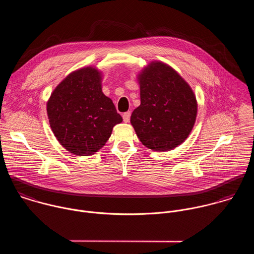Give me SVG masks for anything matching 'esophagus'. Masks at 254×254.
<instances>
[{
    "instance_id": "obj_1",
    "label": "esophagus",
    "mask_w": 254,
    "mask_h": 254,
    "mask_svg": "<svg viewBox=\"0 0 254 254\" xmlns=\"http://www.w3.org/2000/svg\"><path fill=\"white\" fill-rule=\"evenodd\" d=\"M130 117H131V112H130V111H127V112H125V113L123 114V121H124L125 123L129 122V120H130Z\"/></svg>"
}]
</instances>
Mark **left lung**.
<instances>
[{"label": "left lung", "mask_w": 254, "mask_h": 254, "mask_svg": "<svg viewBox=\"0 0 254 254\" xmlns=\"http://www.w3.org/2000/svg\"><path fill=\"white\" fill-rule=\"evenodd\" d=\"M141 105L131 124L143 145L171 150L188 138L196 118L197 104L189 84L169 65L152 62L139 74Z\"/></svg>", "instance_id": "obj_1"}]
</instances>
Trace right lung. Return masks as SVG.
<instances>
[{
    "label": "right lung",
    "instance_id": "right-lung-1",
    "mask_svg": "<svg viewBox=\"0 0 254 254\" xmlns=\"http://www.w3.org/2000/svg\"><path fill=\"white\" fill-rule=\"evenodd\" d=\"M56 138L76 155H91L106 145L112 128L122 122L112 101L102 92V74L88 66L70 73L47 104Z\"/></svg>",
    "mask_w": 254,
    "mask_h": 254
}]
</instances>
